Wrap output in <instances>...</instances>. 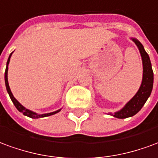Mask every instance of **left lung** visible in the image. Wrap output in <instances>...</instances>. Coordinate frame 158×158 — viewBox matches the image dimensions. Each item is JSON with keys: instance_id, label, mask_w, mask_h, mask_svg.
I'll use <instances>...</instances> for the list:
<instances>
[{"instance_id": "obj_1", "label": "left lung", "mask_w": 158, "mask_h": 158, "mask_svg": "<svg viewBox=\"0 0 158 158\" xmlns=\"http://www.w3.org/2000/svg\"><path fill=\"white\" fill-rule=\"evenodd\" d=\"M132 40L138 47L141 55L142 63H143V78L138 92L125 105L123 108L114 114L110 113V115L120 119L133 117L135 114H137L150 97L153 88V70L149 55L145 51L143 45L137 39L132 38Z\"/></svg>"}]
</instances>
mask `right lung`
Masks as SVG:
<instances>
[{"label": "right lung", "instance_id": "obj_1", "mask_svg": "<svg viewBox=\"0 0 158 158\" xmlns=\"http://www.w3.org/2000/svg\"><path fill=\"white\" fill-rule=\"evenodd\" d=\"M13 52H11V54L9 55V58L7 59V62H6V71H5V83H6V90H7V93H8V94H9L10 98L12 99V101H13V105L15 106L17 109L20 112H22L24 115V116H27V117H31V118H40V117H49V116H52V115H54L56 113H58L60 111V110H56V111H53V112L51 113H47V114H37V113L33 112V111H31L30 110L26 109L25 107H23L21 104H20L18 100H17L14 97H13V94H12V92H11V89L9 88V84H8V80H7V70H8V64H9L10 61V58H11V56L13 54Z\"/></svg>", "mask_w": 158, "mask_h": 158}]
</instances>
